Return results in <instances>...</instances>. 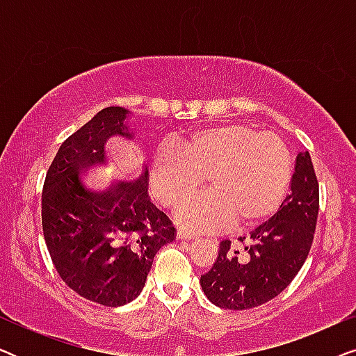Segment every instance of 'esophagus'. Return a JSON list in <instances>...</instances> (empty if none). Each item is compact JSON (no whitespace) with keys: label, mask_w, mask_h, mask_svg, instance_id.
<instances>
[{"label":"esophagus","mask_w":356,"mask_h":356,"mask_svg":"<svg viewBox=\"0 0 356 356\" xmlns=\"http://www.w3.org/2000/svg\"><path fill=\"white\" fill-rule=\"evenodd\" d=\"M177 236L179 238V240H191V238H194V233L184 230V228H178Z\"/></svg>","instance_id":"34e87169"}]
</instances>
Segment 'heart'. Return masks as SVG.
I'll list each match as a JSON object with an SVG mask.
<instances>
[{
  "instance_id": "1",
  "label": "heart",
  "mask_w": 356,
  "mask_h": 356,
  "mask_svg": "<svg viewBox=\"0 0 356 356\" xmlns=\"http://www.w3.org/2000/svg\"><path fill=\"white\" fill-rule=\"evenodd\" d=\"M207 193L189 197L178 220L193 230L230 223L254 227L274 216L291 178V157L279 136L257 133L245 123L202 126L162 144L149 162L154 197L175 207L202 184Z\"/></svg>"
}]
</instances>
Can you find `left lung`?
Returning a JSON list of instances; mask_svg holds the SVG:
<instances>
[{"mask_svg":"<svg viewBox=\"0 0 356 356\" xmlns=\"http://www.w3.org/2000/svg\"><path fill=\"white\" fill-rule=\"evenodd\" d=\"M319 211V184L308 152L296 157L290 194L279 212L240 236L243 250L230 240L218 245L211 270L201 275L204 293L225 309H250L280 295L305 264L313 245Z\"/></svg>","mask_w":356,"mask_h":356,"instance_id":"obj_1","label":"left lung"}]
</instances>
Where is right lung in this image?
<instances>
[{
	"mask_svg": "<svg viewBox=\"0 0 356 356\" xmlns=\"http://www.w3.org/2000/svg\"><path fill=\"white\" fill-rule=\"evenodd\" d=\"M128 110L108 106L61 144L42 193L43 236L61 280L82 298L123 306L144 289L157 251L172 243V220L150 202L147 167L133 181L97 189L90 167L106 163L111 136L131 139Z\"/></svg>",
	"mask_w": 356,
	"mask_h": 356,
	"instance_id": "obj_1",
	"label": "right lung"
}]
</instances>
